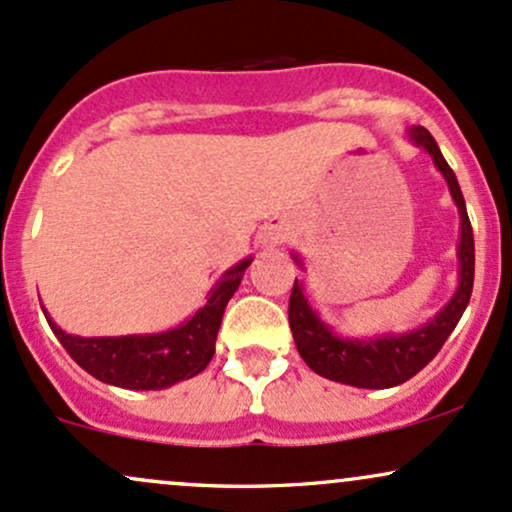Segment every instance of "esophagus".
Instances as JSON below:
<instances>
[{"label":"esophagus","mask_w":512,"mask_h":512,"mask_svg":"<svg viewBox=\"0 0 512 512\" xmlns=\"http://www.w3.org/2000/svg\"><path fill=\"white\" fill-rule=\"evenodd\" d=\"M281 228H267V231H264V245H276L281 240Z\"/></svg>","instance_id":"34e87169"}]
</instances>
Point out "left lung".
<instances>
[{
	"label": "left lung",
	"instance_id": "1",
	"mask_svg": "<svg viewBox=\"0 0 512 512\" xmlns=\"http://www.w3.org/2000/svg\"><path fill=\"white\" fill-rule=\"evenodd\" d=\"M407 137L411 144L421 146L428 156L433 158V166L448 182L452 202H455L457 214H460V243H457V289L450 301L438 310L424 325L414 327L407 332H383L366 334V337H344L334 332L320 313L310 303L305 284L296 279L289 301V325L293 332L298 354L310 370H315L322 378L334 380V383L366 387V390H387L407 383L414 378L426 363L433 361L440 346L450 337L457 327L464 310H467L469 296L474 286V236L469 226L467 207L460 185H457L455 173L448 166L443 154H440L436 139L424 127H409ZM293 262L305 269L303 257L291 252Z\"/></svg>",
	"mask_w": 512,
	"mask_h": 512
}]
</instances>
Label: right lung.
I'll use <instances>...</instances> for the list:
<instances>
[{"label": "right lung", "instance_id": "obj_1", "mask_svg": "<svg viewBox=\"0 0 512 512\" xmlns=\"http://www.w3.org/2000/svg\"><path fill=\"white\" fill-rule=\"evenodd\" d=\"M250 262L252 257H245L226 269L209 289L207 303L180 325L163 332L79 337L64 332L45 308L43 313L67 354L96 380L125 390H166L182 380L195 378L209 366L216 351L223 310L238 291Z\"/></svg>", "mask_w": 512, "mask_h": 512}]
</instances>
